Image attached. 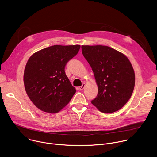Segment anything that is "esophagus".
I'll return each instance as SVG.
<instances>
[{
    "label": "esophagus",
    "mask_w": 157,
    "mask_h": 157,
    "mask_svg": "<svg viewBox=\"0 0 157 157\" xmlns=\"http://www.w3.org/2000/svg\"><path fill=\"white\" fill-rule=\"evenodd\" d=\"M84 87H85V84H82V86H80V87H79V90L80 91H82V90H83V89L84 88Z\"/></svg>",
    "instance_id": "esophagus-1"
}]
</instances>
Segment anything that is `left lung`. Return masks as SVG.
<instances>
[{"instance_id":"left-lung-1","label":"left lung","mask_w":157,"mask_h":157,"mask_svg":"<svg viewBox=\"0 0 157 157\" xmlns=\"http://www.w3.org/2000/svg\"><path fill=\"white\" fill-rule=\"evenodd\" d=\"M81 49L98 86V95L91 103L104 113L119 110L130 98L135 86V73L130 61L107 46L82 45Z\"/></svg>"}]
</instances>
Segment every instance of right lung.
<instances>
[{
    "mask_svg": "<svg viewBox=\"0 0 157 157\" xmlns=\"http://www.w3.org/2000/svg\"><path fill=\"white\" fill-rule=\"evenodd\" d=\"M80 45H53L41 50L29 59L24 75L26 93L42 111L56 113L76 93L66 75L65 66L76 56Z\"/></svg>",
    "mask_w": 157,
    "mask_h": 157,
    "instance_id": "right-lung-1",
    "label": "right lung"
}]
</instances>
